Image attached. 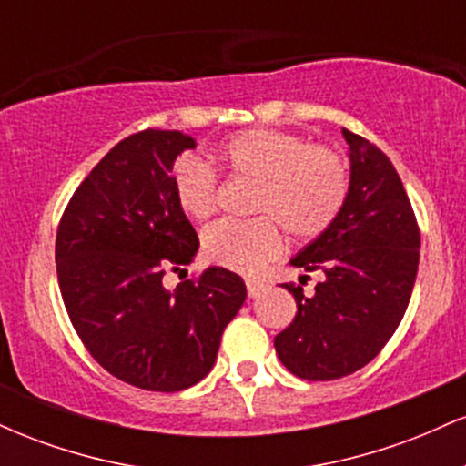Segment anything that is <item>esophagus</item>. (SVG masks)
<instances>
[{
	"label": "esophagus",
	"instance_id": "obj_1",
	"mask_svg": "<svg viewBox=\"0 0 466 466\" xmlns=\"http://www.w3.org/2000/svg\"><path fill=\"white\" fill-rule=\"evenodd\" d=\"M245 285H248L249 298H258L260 293L265 291V282L258 280V278H248V280H245Z\"/></svg>",
	"mask_w": 466,
	"mask_h": 466
}]
</instances>
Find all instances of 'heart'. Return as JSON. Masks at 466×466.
Listing matches in <instances>:
<instances>
[{
  "instance_id": "1",
  "label": "heart",
  "mask_w": 466,
  "mask_h": 466,
  "mask_svg": "<svg viewBox=\"0 0 466 466\" xmlns=\"http://www.w3.org/2000/svg\"><path fill=\"white\" fill-rule=\"evenodd\" d=\"M234 177L254 181L248 221H218L206 228L201 251L210 263L251 271L282 248L280 229L293 238L319 237L339 215L349 195V168L335 151L311 147L276 129H249L210 151ZM173 190L190 218H208L217 206V179L210 166L186 155L175 164Z\"/></svg>"
}]
</instances>
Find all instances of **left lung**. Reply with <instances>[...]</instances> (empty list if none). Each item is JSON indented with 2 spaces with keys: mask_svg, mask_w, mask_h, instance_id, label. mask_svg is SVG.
I'll list each match as a JSON object with an SVG mask.
<instances>
[{
  "mask_svg": "<svg viewBox=\"0 0 466 466\" xmlns=\"http://www.w3.org/2000/svg\"><path fill=\"white\" fill-rule=\"evenodd\" d=\"M349 144V195L339 215L289 263L319 269L311 298L293 293L298 313L274 346L282 366L309 381L346 377L372 361L410 304L420 232L388 155L341 129Z\"/></svg>",
  "mask_w": 466,
  "mask_h": 466,
  "instance_id": "8db88e82",
  "label": "left lung"
}]
</instances>
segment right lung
Wrapping results in <instances>:
<instances>
[{
  "instance_id": "right-lung-1",
  "label": "right lung",
  "mask_w": 466,
  "mask_h": 466,
  "mask_svg": "<svg viewBox=\"0 0 466 466\" xmlns=\"http://www.w3.org/2000/svg\"><path fill=\"white\" fill-rule=\"evenodd\" d=\"M197 140L147 129L116 144L67 203L56 274L74 329L120 381L153 392L199 383L221 335L248 298L243 278L208 267L197 282L164 287L195 260V228L173 190V166Z\"/></svg>"
}]
</instances>
